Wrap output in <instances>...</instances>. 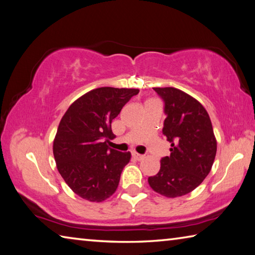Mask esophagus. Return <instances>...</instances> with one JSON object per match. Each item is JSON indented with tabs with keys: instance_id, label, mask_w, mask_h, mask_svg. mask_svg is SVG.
<instances>
[{
	"instance_id": "34e87169",
	"label": "esophagus",
	"mask_w": 255,
	"mask_h": 255,
	"mask_svg": "<svg viewBox=\"0 0 255 255\" xmlns=\"http://www.w3.org/2000/svg\"><path fill=\"white\" fill-rule=\"evenodd\" d=\"M132 157L134 158V159H136V160H142L144 158V155L143 154H139V153H136V152H133L132 153Z\"/></svg>"
}]
</instances>
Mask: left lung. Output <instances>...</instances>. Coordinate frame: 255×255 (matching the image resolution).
Here are the masks:
<instances>
[{
	"label": "left lung",
	"instance_id": "left-lung-1",
	"mask_svg": "<svg viewBox=\"0 0 255 255\" xmlns=\"http://www.w3.org/2000/svg\"><path fill=\"white\" fill-rule=\"evenodd\" d=\"M153 89L163 101L162 133L171 148L148 182L158 194L175 198L189 194L207 177L217 143L209 115L198 101L173 87Z\"/></svg>",
	"mask_w": 255,
	"mask_h": 255
}]
</instances>
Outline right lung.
I'll use <instances>...</instances> for the list:
<instances>
[{"label": "right lung", "instance_id": "1", "mask_svg": "<svg viewBox=\"0 0 255 255\" xmlns=\"http://www.w3.org/2000/svg\"><path fill=\"white\" fill-rule=\"evenodd\" d=\"M137 94L135 88L93 89L75 101L62 116L53 155L58 171L79 197L100 203L115 193L131 153L109 148L107 142L115 136L111 124Z\"/></svg>", "mask_w": 255, "mask_h": 255}]
</instances>
